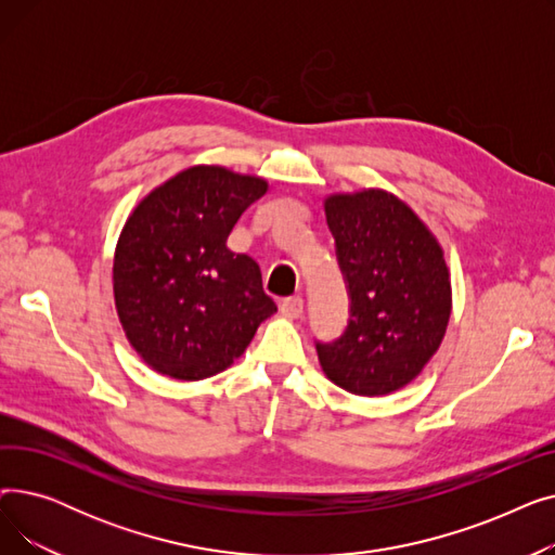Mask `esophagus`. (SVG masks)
<instances>
[{
  "instance_id": "34e87169",
  "label": "esophagus",
  "mask_w": 555,
  "mask_h": 555,
  "mask_svg": "<svg viewBox=\"0 0 555 555\" xmlns=\"http://www.w3.org/2000/svg\"><path fill=\"white\" fill-rule=\"evenodd\" d=\"M304 312V299L301 297H287L281 301V314L287 319H297Z\"/></svg>"
}]
</instances>
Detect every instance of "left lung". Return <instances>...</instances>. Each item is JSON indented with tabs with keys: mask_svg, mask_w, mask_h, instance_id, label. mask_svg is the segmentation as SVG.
Masks as SVG:
<instances>
[{
	"mask_svg": "<svg viewBox=\"0 0 555 555\" xmlns=\"http://www.w3.org/2000/svg\"><path fill=\"white\" fill-rule=\"evenodd\" d=\"M348 289V324L317 341L328 380L356 396H387L410 385L443 341L452 287L443 249L425 222L380 189L326 197Z\"/></svg>",
	"mask_w": 555,
	"mask_h": 555,
	"instance_id": "1",
	"label": "left lung"
}]
</instances>
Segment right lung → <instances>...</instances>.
I'll list each match as a JSON object with an SVG mask.
<instances>
[{
  "instance_id": "right-lung-1",
  "label": "right lung",
  "mask_w": 555,
  "mask_h": 555,
  "mask_svg": "<svg viewBox=\"0 0 555 555\" xmlns=\"http://www.w3.org/2000/svg\"><path fill=\"white\" fill-rule=\"evenodd\" d=\"M268 182L193 166L145 195L114 251V301L141 360L175 380H204L245 353L276 312L260 268L227 238Z\"/></svg>"
}]
</instances>
